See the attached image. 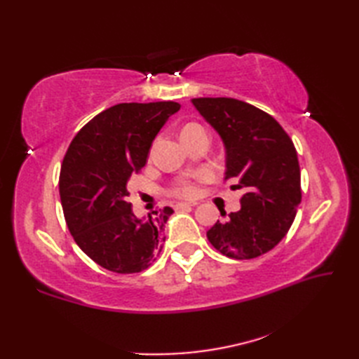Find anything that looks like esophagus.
Wrapping results in <instances>:
<instances>
[{"instance_id":"obj_1","label":"esophagus","mask_w":359,"mask_h":359,"mask_svg":"<svg viewBox=\"0 0 359 359\" xmlns=\"http://www.w3.org/2000/svg\"><path fill=\"white\" fill-rule=\"evenodd\" d=\"M196 207L194 202H180L175 205V210H185V208H193Z\"/></svg>"}]
</instances>
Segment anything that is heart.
<instances>
[{
    "label": "heart",
    "mask_w": 359,
    "mask_h": 359,
    "mask_svg": "<svg viewBox=\"0 0 359 359\" xmlns=\"http://www.w3.org/2000/svg\"><path fill=\"white\" fill-rule=\"evenodd\" d=\"M196 128H203L199 123H188L184 129H182V134L189 131V129H196ZM210 177V172L208 171H201L197 174V177L194 180H185L179 184L172 189V194L177 196V197H185V199H193L197 194H199V182L207 180Z\"/></svg>",
    "instance_id": "heart-1"
}]
</instances>
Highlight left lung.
Here are the masks:
<instances>
[{
	"mask_svg": "<svg viewBox=\"0 0 359 359\" xmlns=\"http://www.w3.org/2000/svg\"><path fill=\"white\" fill-rule=\"evenodd\" d=\"M191 102L222 137L225 180L238 184L233 189H243L241 210L217 220L207 238L226 257L245 261L262 256L288 233L301 203L294 144L270 114L253 104L228 97Z\"/></svg>",
	"mask_w": 359,
	"mask_h": 359,
	"instance_id": "8db88e82",
	"label": "left lung"
}]
</instances>
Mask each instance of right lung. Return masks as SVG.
<instances>
[{
  "mask_svg": "<svg viewBox=\"0 0 359 359\" xmlns=\"http://www.w3.org/2000/svg\"><path fill=\"white\" fill-rule=\"evenodd\" d=\"M180 109L175 102L120 103L83 126L60 171V199L75 243L112 273L147 270L162 247L170 207L137 219L129 180L147 163L151 143Z\"/></svg>",
  "mask_w": 359,
  "mask_h": 359,
  "instance_id": "add662e5",
  "label": "right lung"
}]
</instances>
